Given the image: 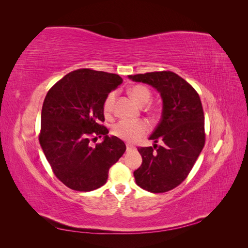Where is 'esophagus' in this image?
Returning a JSON list of instances; mask_svg holds the SVG:
<instances>
[{"mask_svg":"<svg viewBox=\"0 0 248 248\" xmlns=\"http://www.w3.org/2000/svg\"><path fill=\"white\" fill-rule=\"evenodd\" d=\"M134 149H136V147H134V146H131V145H129V144H127L126 145V150H127V151H132V150H134Z\"/></svg>","mask_w":248,"mask_h":248,"instance_id":"obj_1","label":"esophagus"}]
</instances>
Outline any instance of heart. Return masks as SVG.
<instances>
[{
	"instance_id": "obj_1",
	"label": "heart",
	"mask_w": 248,
	"mask_h": 248,
	"mask_svg": "<svg viewBox=\"0 0 248 248\" xmlns=\"http://www.w3.org/2000/svg\"><path fill=\"white\" fill-rule=\"evenodd\" d=\"M129 93L132 98L136 100L140 106H145L151 99V91L144 85L133 86ZM117 100V92H110L103 101V111L107 117H111L115 111ZM149 124L140 120V121H130V120H121L111 127V133L115 137L129 142H136L144 138L149 132Z\"/></svg>"
}]
</instances>
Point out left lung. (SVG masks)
<instances>
[{
    "mask_svg": "<svg viewBox=\"0 0 248 248\" xmlns=\"http://www.w3.org/2000/svg\"><path fill=\"white\" fill-rule=\"evenodd\" d=\"M151 85L163 101L159 124L149 139L164 145L140 147L141 166L134 170L137 184L153 193L167 192L188 176L205 146V117L193 87L171 71H155L128 77Z\"/></svg>",
    "mask_w": 248,
    "mask_h": 248,
    "instance_id": "obj_1",
    "label": "left lung"
}]
</instances>
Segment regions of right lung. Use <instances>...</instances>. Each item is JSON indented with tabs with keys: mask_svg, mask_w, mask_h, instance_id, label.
<instances>
[{
	"mask_svg": "<svg viewBox=\"0 0 248 248\" xmlns=\"http://www.w3.org/2000/svg\"><path fill=\"white\" fill-rule=\"evenodd\" d=\"M122 81L115 73L81 68L66 74L46 96L39 142L54 174L70 189L99 188L125 152L124 141L108 137L101 124L103 101ZM101 136L103 142L89 145Z\"/></svg>",
	"mask_w": 248,
	"mask_h": 248,
	"instance_id": "1",
	"label": "right lung"
}]
</instances>
